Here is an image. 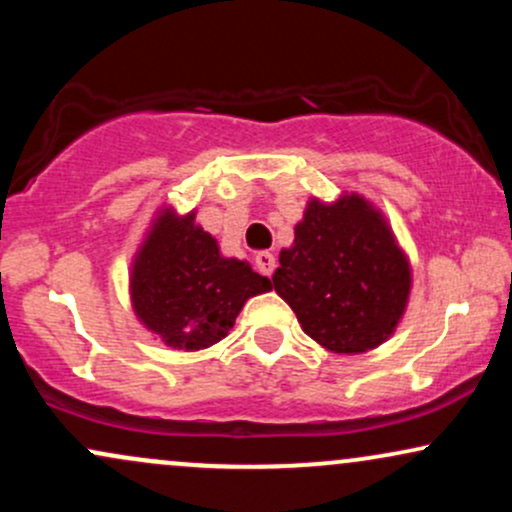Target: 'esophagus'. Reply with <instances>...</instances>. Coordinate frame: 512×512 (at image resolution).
Masks as SVG:
<instances>
[{
    "label": "esophagus",
    "mask_w": 512,
    "mask_h": 512,
    "mask_svg": "<svg viewBox=\"0 0 512 512\" xmlns=\"http://www.w3.org/2000/svg\"><path fill=\"white\" fill-rule=\"evenodd\" d=\"M255 264L264 276H272L274 267H276V257L272 255V252L262 250V252H257V255H255Z\"/></svg>",
    "instance_id": "esophagus-1"
}]
</instances>
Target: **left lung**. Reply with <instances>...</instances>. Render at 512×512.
<instances>
[{"instance_id":"left-lung-1","label":"left lung","mask_w":512,"mask_h":512,"mask_svg":"<svg viewBox=\"0 0 512 512\" xmlns=\"http://www.w3.org/2000/svg\"><path fill=\"white\" fill-rule=\"evenodd\" d=\"M293 233L272 281L303 332L334 354L385 344L407 313L411 262L383 211L358 192L313 197Z\"/></svg>"}]
</instances>
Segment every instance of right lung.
Wrapping results in <instances>:
<instances>
[{
	"mask_svg": "<svg viewBox=\"0 0 512 512\" xmlns=\"http://www.w3.org/2000/svg\"><path fill=\"white\" fill-rule=\"evenodd\" d=\"M272 289L248 260L223 257L219 243L197 223V211L178 214L163 204L146 228L129 267V301L139 325L178 351L221 342L243 305Z\"/></svg>",
	"mask_w": 512,
	"mask_h": 512,
	"instance_id": "1",
	"label": "right lung"
}]
</instances>
